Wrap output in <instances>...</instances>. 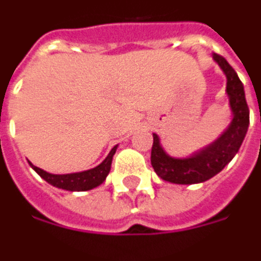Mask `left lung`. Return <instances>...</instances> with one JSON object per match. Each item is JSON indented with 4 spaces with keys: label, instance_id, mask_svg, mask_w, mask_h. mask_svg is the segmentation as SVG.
Here are the masks:
<instances>
[{
    "label": "left lung",
    "instance_id": "obj_1",
    "mask_svg": "<svg viewBox=\"0 0 261 261\" xmlns=\"http://www.w3.org/2000/svg\"><path fill=\"white\" fill-rule=\"evenodd\" d=\"M213 59L227 79L226 93L233 114L232 121L216 141L187 158L168 155L160 144V137L152 134L154 143L151 149V165L164 181L192 185L211 179L232 161L245 140L249 128V107L246 103L243 83L223 56L213 54Z\"/></svg>",
    "mask_w": 261,
    "mask_h": 261
}]
</instances>
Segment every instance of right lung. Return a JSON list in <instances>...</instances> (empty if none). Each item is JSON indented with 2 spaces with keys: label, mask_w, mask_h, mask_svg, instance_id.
<instances>
[{
  "label": "right lung",
  "mask_w": 261,
  "mask_h": 261,
  "mask_svg": "<svg viewBox=\"0 0 261 261\" xmlns=\"http://www.w3.org/2000/svg\"><path fill=\"white\" fill-rule=\"evenodd\" d=\"M116 149H117V145L113 147L110 154L106 156L105 161L99 164L97 167L87 169V171H82V172H73V174H49L46 171L35 167L34 164H31V162L29 164H31L32 168L35 169L36 174L50 185L61 188V189H66V191H70V192H82V191H89V189L99 187L105 182L106 176L109 175L110 168H112L113 155L116 154Z\"/></svg>",
  "instance_id": "add662e5"
}]
</instances>
